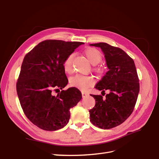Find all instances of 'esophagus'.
Instances as JSON below:
<instances>
[{
    "label": "esophagus",
    "mask_w": 159,
    "mask_h": 159,
    "mask_svg": "<svg viewBox=\"0 0 159 159\" xmlns=\"http://www.w3.org/2000/svg\"><path fill=\"white\" fill-rule=\"evenodd\" d=\"M81 94H82V97H83V98L86 97V96H87V95H88V93L85 92V91H82V92H81Z\"/></svg>",
    "instance_id": "esophagus-1"
}]
</instances>
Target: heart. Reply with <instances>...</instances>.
<instances>
[{
    "label": "heart",
    "mask_w": 159,
    "mask_h": 159,
    "mask_svg": "<svg viewBox=\"0 0 159 159\" xmlns=\"http://www.w3.org/2000/svg\"><path fill=\"white\" fill-rule=\"evenodd\" d=\"M84 54L88 61L92 65H97L102 60V54L98 50L90 48L84 51ZM74 57V54H71L66 57L64 62V69L66 73L71 74L73 70L72 61ZM96 71H99V69H96ZM95 80L92 76L75 75L71 77L70 79V83L71 85L78 88L81 89H85L90 86L93 85Z\"/></svg>",
    "instance_id": "1"
}]
</instances>
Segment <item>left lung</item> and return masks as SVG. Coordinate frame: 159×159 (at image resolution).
Instances as JSON below:
<instances>
[{
    "label": "left lung",
    "mask_w": 159,
    "mask_h": 159,
    "mask_svg": "<svg viewBox=\"0 0 159 159\" xmlns=\"http://www.w3.org/2000/svg\"><path fill=\"white\" fill-rule=\"evenodd\" d=\"M89 46L102 49L109 70L95 88L102 92L109 91L105 98L91 95L95 105L89 111L90 121L101 129H111L125 121L136 104L139 92L136 67L131 57L119 48L104 42Z\"/></svg>",
    "instance_id": "1"
}]
</instances>
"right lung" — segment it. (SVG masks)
<instances>
[{"label":"right lung","instance_id":"add662e5","mask_svg":"<svg viewBox=\"0 0 159 159\" xmlns=\"http://www.w3.org/2000/svg\"><path fill=\"white\" fill-rule=\"evenodd\" d=\"M81 44L84 43L45 40L23 60L16 83L18 97L27 118L43 130L56 131L66 126L70 108L82 98L78 88L62 90L68 82L64 62ZM60 89L56 96L52 94L54 90Z\"/></svg>","mask_w":159,"mask_h":159}]
</instances>
